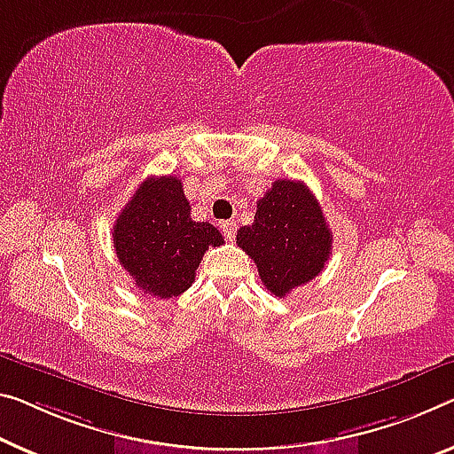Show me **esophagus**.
<instances>
[{"label":"esophagus","mask_w":454,"mask_h":454,"mask_svg":"<svg viewBox=\"0 0 454 454\" xmlns=\"http://www.w3.org/2000/svg\"><path fill=\"white\" fill-rule=\"evenodd\" d=\"M221 229H223V235H225L227 241H233L235 235H237V225L233 221H223L221 223Z\"/></svg>","instance_id":"34e87169"}]
</instances>
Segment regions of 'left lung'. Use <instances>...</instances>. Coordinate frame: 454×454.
<instances>
[{
    "label": "left lung",
    "mask_w": 454,
    "mask_h": 454,
    "mask_svg": "<svg viewBox=\"0 0 454 454\" xmlns=\"http://www.w3.org/2000/svg\"><path fill=\"white\" fill-rule=\"evenodd\" d=\"M237 246L255 262L263 286L284 298L325 270L333 233L310 188L280 178L257 200L254 223L237 231Z\"/></svg>",
    "instance_id": "1"
}]
</instances>
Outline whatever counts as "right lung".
<instances>
[{"label": "right lung", "mask_w": 454, "mask_h": 454, "mask_svg": "<svg viewBox=\"0 0 454 454\" xmlns=\"http://www.w3.org/2000/svg\"><path fill=\"white\" fill-rule=\"evenodd\" d=\"M217 246H223L219 229L191 219V203L176 176L144 180L114 225L121 268L144 294L156 298L191 288L205 251Z\"/></svg>", "instance_id": "right-lung-1"}]
</instances>
